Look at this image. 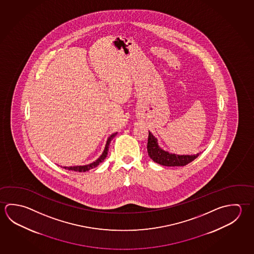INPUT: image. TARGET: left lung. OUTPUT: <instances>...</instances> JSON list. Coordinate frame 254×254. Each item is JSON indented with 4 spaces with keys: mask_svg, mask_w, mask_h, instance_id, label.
<instances>
[{
    "mask_svg": "<svg viewBox=\"0 0 254 254\" xmlns=\"http://www.w3.org/2000/svg\"><path fill=\"white\" fill-rule=\"evenodd\" d=\"M147 151L148 155L150 156L151 160L158 164L167 167H180L186 166L195 160L200 153L191 154V155H179L176 153H171L168 151H165L159 145V142L155 136L149 131V137L147 143Z\"/></svg>",
    "mask_w": 254,
    "mask_h": 254,
    "instance_id": "1",
    "label": "left lung"
}]
</instances>
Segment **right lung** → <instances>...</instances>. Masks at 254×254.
<instances>
[{"mask_svg":"<svg viewBox=\"0 0 254 254\" xmlns=\"http://www.w3.org/2000/svg\"><path fill=\"white\" fill-rule=\"evenodd\" d=\"M116 133H112V135L110 137L108 138L107 142L104 147V150H103L102 155L99 157L97 160L90 163V164L83 165V166H70V167H63L65 169H68V170H73V171H77V172H85V171H88L90 169H94L95 167H97L100 163H102L103 160H105V158L107 157L108 151H109V146L111 144L112 139L116 136Z\"/></svg>","mask_w":254,"mask_h":254,"instance_id":"obj_1","label":"right lung"}]
</instances>
